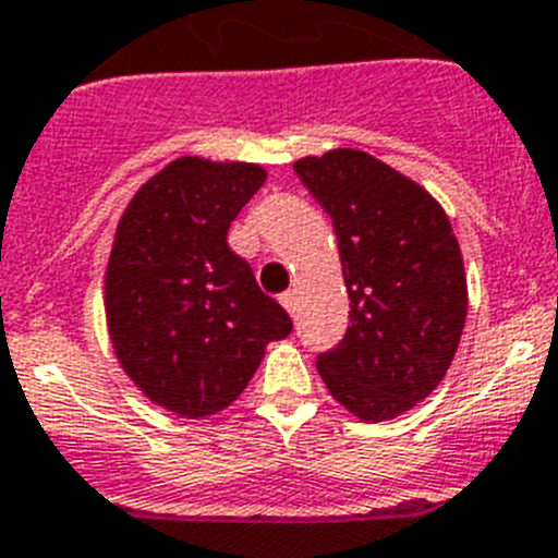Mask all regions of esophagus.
I'll return each mask as SVG.
<instances>
[{
	"mask_svg": "<svg viewBox=\"0 0 558 558\" xmlns=\"http://www.w3.org/2000/svg\"><path fill=\"white\" fill-rule=\"evenodd\" d=\"M279 301H282V306L288 310L290 315H295V293H293V290H288V293L279 295Z\"/></svg>",
	"mask_w": 558,
	"mask_h": 558,
	"instance_id": "34e87169",
	"label": "esophagus"
}]
</instances>
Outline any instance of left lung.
Instances as JSON below:
<instances>
[{
	"label": "left lung",
	"instance_id": "8db88e82",
	"mask_svg": "<svg viewBox=\"0 0 558 558\" xmlns=\"http://www.w3.org/2000/svg\"><path fill=\"white\" fill-rule=\"evenodd\" d=\"M295 173L326 209L351 313L318 354L320 379L362 421H392L442 381L468 315L451 221L412 179L356 149L304 157Z\"/></svg>",
	"mask_w": 558,
	"mask_h": 558
}]
</instances>
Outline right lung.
<instances>
[{
    "label": "right lung",
    "mask_w": 558,
    "mask_h": 558,
    "mask_svg": "<svg viewBox=\"0 0 558 558\" xmlns=\"http://www.w3.org/2000/svg\"><path fill=\"white\" fill-rule=\"evenodd\" d=\"M263 182L252 162L179 157L135 193L116 229L105 279L112 345L126 376L182 417L227 409L265 345L293 331L227 245Z\"/></svg>",
    "instance_id": "add662e5"
}]
</instances>
